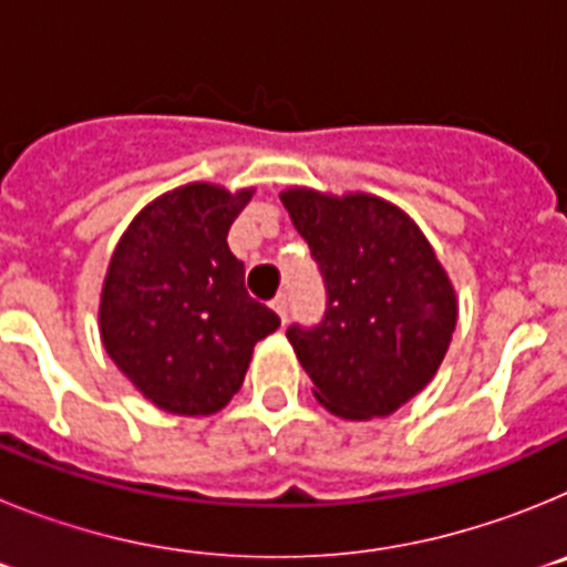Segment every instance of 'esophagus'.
Here are the masks:
<instances>
[{
	"label": "esophagus",
	"mask_w": 567,
	"mask_h": 567,
	"mask_svg": "<svg viewBox=\"0 0 567 567\" xmlns=\"http://www.w3.org/2000/svg\"><path fill=\"white\" fill-rule=\"evenodd\" d=\"M269 307H272L275 312H278V318L284 320V323H287V315H289V300H287V295H278V298H275L272 303H269Z\"/></svg>",
	"instance_id": "obj_1"
}]
</instances>
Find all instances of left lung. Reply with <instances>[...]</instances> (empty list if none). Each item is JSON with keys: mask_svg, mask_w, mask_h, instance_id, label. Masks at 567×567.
Segmentation results:
<instances>
[{"mask_svg": "<svg viewBox=\"0 0 567 567\" xmlns=\"http://www.w3.org/2000/svg\"><path fill=\"white\" fill-rule=\"evenodd\" d=\"M312 249L327 315L287 338L320 405L343 420L398 412L432 383L454 327V284L423 229L392 202L369 193H280Z\"/></svg>", "mask_w": 567, "mask_h": 567, "instance_id": "1", "label": "left lung"}]
</instances>
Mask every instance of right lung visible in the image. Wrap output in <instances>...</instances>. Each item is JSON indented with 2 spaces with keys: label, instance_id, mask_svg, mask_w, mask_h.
Returning a JSON list of instances; mask_svg holds the SVG:
<instances>
[{
  "label": "right lung",
  "instance_id": "right-lung-1",
  "mask_svg": "<svg viewBox=\"0 0 567 567\" xmlns=\"http://www.w3.org/2000/svg\"><path fill=\"white\" fill-rule=\"evenodd\" d=\"M255 187L193 182L158 195L113 249L99 300L110 360L153 405L207 417L244 383L280 318L244 289L227 233Z\"/></svg>",
  "mask_w": 567,
  "mask_h": 567
}]
</instances>
